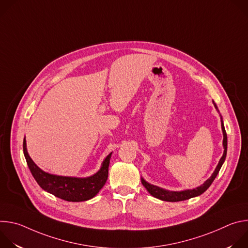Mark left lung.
<instances>
[{
	"instance_id": "left-lung-1",
	"label": "left lung",
	"mask_w": 248,
	"mask_h": 248,
	"mask_svg": "<svg viewBox=\"0 0 248 248\" xmlns=\"http://www.w3.org/2000/svg\"><path fill=\"white\" fill-rule=\"evenodd\" d=\"M213 104L215 106L216 110L219 112L218 110V107L217 105L215 104V102L213 101ZM220 113V112H219ZM221 123H222V131H223V146H224V153H223V156L222 158L220 159L215 170L213 171V173L211 174L210 178L204 182V184H202L200 186H197L195 188H192V189H185V190H181V191H170V190H167L165 188H162V187H159L157 186H153L149 183H147L143 178H141V183H142V185L144 186V187L147 189V191L154 197L160 199V200H163V201H169V202H178V201H184V200H186V199H189V198H192V197H196V196H199L201 195L203 192H205L209 186L212 185V183L214 182L215 178L217 176L220 169L222 168L225 160H226V156H227V148H228V138H227V133H226V129H225V126H224V122H223V119H222V116H221Z\"/></svg>"
}]
</instances>
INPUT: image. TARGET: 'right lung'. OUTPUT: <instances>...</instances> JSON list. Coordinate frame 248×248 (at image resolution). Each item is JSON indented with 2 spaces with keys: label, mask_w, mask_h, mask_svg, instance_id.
<instances>
[{
  "label": "right lung",
  "mask_w": 248,
  "mask_h": 248,
  "mask_svg": "<svg viewBox=\"0 0 248 248\" xmlns=\"http://www.w3.org/2000/svg\"><path fill=\"white\" fill-rule=\"evenodd\" d=\"M23 154L33 178L40 187L56 197L70 202L86 201L97 195L107 182L112 156V153H110L105 158L100 170L96 173L87 178H75L52 174L41 170L33 162L27 152L25 137L23 139Z\"/></svg>",
  "instance_id": "obj_1"
}]
</instances>
